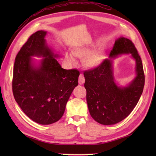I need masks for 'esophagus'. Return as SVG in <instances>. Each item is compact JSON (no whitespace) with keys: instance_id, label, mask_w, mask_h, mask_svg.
Segmentation results:
<instances>
[{"instance_id":"esophagus-1","label":"esophagus","mask_w":156,"mask_h":156,"mask_svg":"<svg viewBox=\"0 0 156 156\" xmlns=\"http://www.w3.org/2000/svg\"><path fill=\"white\" fill-rule=\"evenodd\" d=\"M85 82V79L84 76L82 74H80L79 76V79H78V83L79 84H83Z\"/></svg>"}]
</instances>
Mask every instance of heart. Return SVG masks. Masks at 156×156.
I'll list each match as a JSON object with an SVG mask.
<instances>
[{
    "instance_id": "heart-1",
    "label": "heart",
    "mask_w": 156,
    "mask_h": 156,
    "mask_svg": "<svg viewBox=\"0 0 156 156\" xmlns=\"http://www.w3.org/2000/svg\"><path fill=\"white\" fill-rule=\"evenodd\" d=\"M76 56L86 58V64L89 67H95L98 66L101 61V54L98 52L92 53V49L88 46H82L75 49L73 54L70 52L66 53L65 55V61L69 67H74L77 64Z\"/></svg>"
}]
</instances>
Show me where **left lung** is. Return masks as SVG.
I'll return each mask as SVG.
<instances>
[{
    "instance_id": "1",
    "label": "left lung",
    "mask_w": 156,
    "mask_h": 156,
    "mask_svg": "<svg viewBox=\"0 0 156 156\" xmlns=\"http://www.w3.org/2000/svg\"><path fill=\"white\" fill-rule=\"evenodd\" d=\"M127 53H131L136 62V77L127 87H119L114 82L112 58ZM109 58L97 67L84 72L89 112L96 121L105 125L117 123L131 113L145 84L141 59L130 39L122 37L117 39Z\"/></svg>"
}]
</instances>
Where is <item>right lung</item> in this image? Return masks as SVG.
Listing matches in <instances>:
<instances>
[{
    "label": "right lung",
    "instance_id": "1",
    "mask_svg": "<svg viewBox=\"0 0 156 156\" xmlns=\"http://www.w3.org/2000/svg\"><path fill=\"white\" fill-rule=\"evenodd\" d=\"M47 32L31 35L15 58L12 82V93L24 113L41 125L57 122L64 113L66 105L78 86L80 72L63 69L46 44ZM32 56L44 57L39 66Z\"/></svg>",
    "mask_w": 156,
    "mask_h": 156
}]
</instances>
